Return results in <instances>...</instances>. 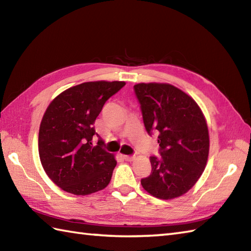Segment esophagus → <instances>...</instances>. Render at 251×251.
Here are the masks:
<instances>
[{
    "label": "esophagus",
    "instance_id": "obj_1",
    "mask_svg": "<svg viewBox=\"0 0 251 251\" xmlns=\"http://www.w3.org/2000/svg\"><path fill=\"white\" fill-rule=\"evenodd\" d=\"M123 158H124L125 161L131 162V161H134V159H135V155H123Z\"/></svg>",
    "mask_w": 251,
    "mask_h": 251
}]
</instances>
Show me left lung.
<instances>
[{
  "instance_id": "8db88e82",
  "label": "left lung",
  "mask_w": 251,
  "mask_h": 251,
  "mask_svg": "<svg viewBox=\"0 0 251 251\" xmlns=\"http://www.w3.org/2000/svg\"><path fill=\"white\" fill-rule=\"evenodd\" d=\"M148 134H158L161 157L151 156V175L141 179L149 194L173 200L194 186L206 167L209 134L201 108L182 90L167 83L136 84Z\"/></svg>"
}]
</instances>
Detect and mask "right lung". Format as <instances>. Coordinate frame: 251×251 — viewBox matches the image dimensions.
I'll use <instances>...</instances> for the list:
<instances>
[{
  "label": "right lung",
  "instance_id": "add662e5",
  "mask_svg": "<svg viewBox=\"0 0 251 251\" xmlns=\"http://www.w3.org/2000/svg\"><path fill=\"white\" fill-rule=\"evenodd\" d=\"M121 81L78 84L59 94L47 106L39 131V154L46 175L74 195H88L110 183L116 159L104 151L94 123L111 96L124 86Z\"/></svg>",
  "mask_w": 251,
  "mask_h": 251
}]
</instances>
